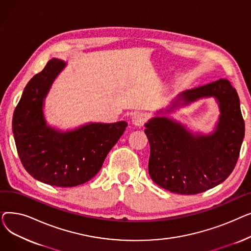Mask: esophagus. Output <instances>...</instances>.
<instances>
[{
    "label": "esophagus",
    "mask_w": 251,
    "mask_h": 251,
    "mask_svg": "<svg viewBox=\"0 0 251 251\" xmlns=\"http://www.w3.org/2000/svg\"><path fill=\"white\" fill-rule=\"evenodd\" d=\"M147 120H148L147 116L142 113H136L132 117V123L136 126H143L144 123L147 122Z\"/></svg>",
    "instance_id": "esophagus-1"
}]
</instances>
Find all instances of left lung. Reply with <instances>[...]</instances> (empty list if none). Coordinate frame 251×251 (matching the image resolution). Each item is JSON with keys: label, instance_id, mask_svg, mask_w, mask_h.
Here are the masks:
<instances>
[{"label": "left lung", "instance_id": "left-lung-1", "mask_svg": "<svg viewBox=\"0 0 251 251\" xmlns=\"http://www.w3.org/2000/svg\"><path fill=\"white\" fill-rule=\"evenodd\" d=\"M183 100L215 97L221 116L209 136L192 135L179 123L155 117L144 130L151 147L149 172L160 187L178 194H197L225 181L238 161L244 137L239 98L228 79L183 92Z\"/></svg>", "mask_w": 251, "mask_h": 251}]
</instances>
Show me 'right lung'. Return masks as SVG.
Masks as SVG:
<instances>
[{
    "mask_svg": "<svg viewBox=\"0 0 251 251\" xmlns=\"http://www.w3.org/2000/svg\"><path fill=\"white\" fill-rule=\"evenodd\" d=\"M64 62L51 59L24 88L13 115L12 128L20 161L34 179L51 186L73 187L100 170L105 156L128 126L89 124L67 133L46 125L43 101Z\"/></svg>",
    "mask_w": 251,
    "mask_h": 251,
    "instance_id": "right-lung-1",
    "label": "right lung"
}]
</instances>
